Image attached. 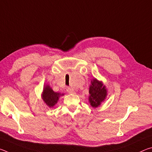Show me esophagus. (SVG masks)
<instances>
[{
    "instance_id": "esophagus-1",
    "label": "esophagus",
    "mask_w": 152,
    "mask_h": 152,
    "mask_svg": "<svg viewBox=\"0 0 152 152\" xmlns=\"http://www.w3.org/2000/svg\"><path fill=\"white\" fill-rule=\"evenodd\" d=\"M67 92L70 94H76L75 91H74L73 88H68V89H67Z\"/></svg>"
}]
</instances>
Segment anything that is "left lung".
<instances>
[{"label": "left lung", "mask_w": 152, "mask_h": 152, "mask_svg": "<svg viewBox=\"0 0 152 152\" xmlns=\"http://www.w3.org/2000/svg\"><path fill=\"white\" fill-rule=\"evenodd\" d=\"M89 102L93 107H97L101 104L107 96V90L101 82L93 79L89 88Z\"/></svg>", "instance_id": "left-lung-1"}]
</instances>
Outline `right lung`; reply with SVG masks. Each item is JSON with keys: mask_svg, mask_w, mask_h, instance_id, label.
<instances>
[{"mask_svg": "<svg viewBox=\"0 0 152 152\" xmlns=\"http://www.w3.org/2000/svg\"><path fill=\"white\" fill-rule=\"evenodd\" d=\"M64 94H60L58 92H53L49 86H46L43 88V99L45 101L46 104L50 107H52L57 103L59 99V97Z\"/></svg>", "mask_w": 152, "mask_h": 152, "instance_id": "1", "label": "right lung"}]
</instances>
